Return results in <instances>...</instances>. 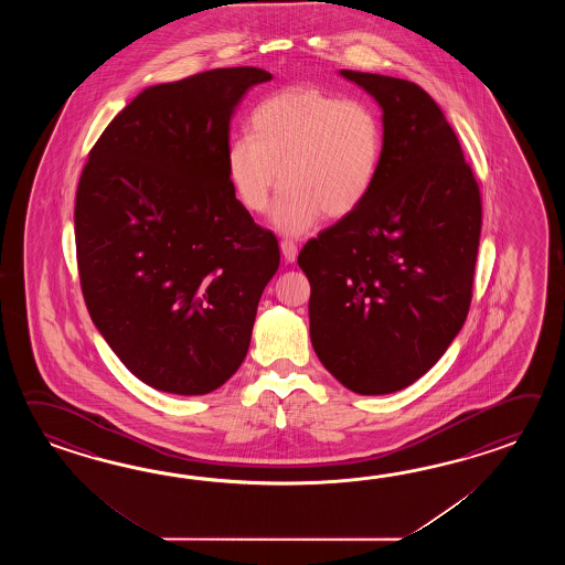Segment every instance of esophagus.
<instances>
[{
	"label": "esophagus",
	"instance_id": "34e87169",
	"mask_svg": "<svg viewBox=\"0 0 565 565\" xmlns=\"http://www.w3.org/2000/svg\"><path fill=\"white\" fill-rule=\"evenodd\" d=\"M280 253H282L287 263H295L299 250H297V244H295V242L282 241L280 242Z\"/></svg>",
	"mask_w": 565,
	"mask_h": 565
}]
</instances>
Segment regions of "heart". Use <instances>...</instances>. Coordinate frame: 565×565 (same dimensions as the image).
I'll list each match as a JSON object with an SVG mask.
<instances>
[{
	"mask_svg": "<svg viewBox=\"0 0 565 565\" xmlns=\"http://www.w3.org/2000/svg\"><path fill=\"white\" fill-rule=\"evenodd\" d=\"M253 137L228 145L226 168L241 204L263 214L278 178L282 192L273 224L302 236L321 217H345L370 195L384 131L372 105L312 85L290 86L254 108Z\"/></svg>",
	"mask_w": 565,
	"mask_h": 565,
	"instance_id": "obj_1",
	"label": "heart"
}]
</instances>
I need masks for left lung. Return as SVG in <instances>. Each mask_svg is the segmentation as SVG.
<instances>
[{
  "label": "left lung",
  "instance_id": "obj_1",
  "mask_svg": "<svg viewBox=\"0 0 565 565\" xmlns=\"http://www.w3.org/2000/svg\"><path fill=\"white\" fill-rule=\"evenodd\" d=\"M382 108L384 151L365 202L305 244L312 349L361 396L394 394L445 355L472 299L479 183L424 88L339 71Z\"/></svg>",
  "mask_w": 565,
  "mask_h": 565
}]
</instances>
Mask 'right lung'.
<instances>
[{"mask_svg":"<svg viewBox=\"0 0 565 565\" xmlns=\"http://www.w3.org/2000/svg\"><path fill=\"white\" fill-rule=\"evenodd\" d=\"M273 74L216 68L145 88L88 153L74 205L90 319L143 384L202 396L241 367L280 263L236 200L230 120Z\"/></svg>","mask_w":565,"mask_h":565,"instance_id":"right-lung-1","label":"right lung"}]
</instances>
